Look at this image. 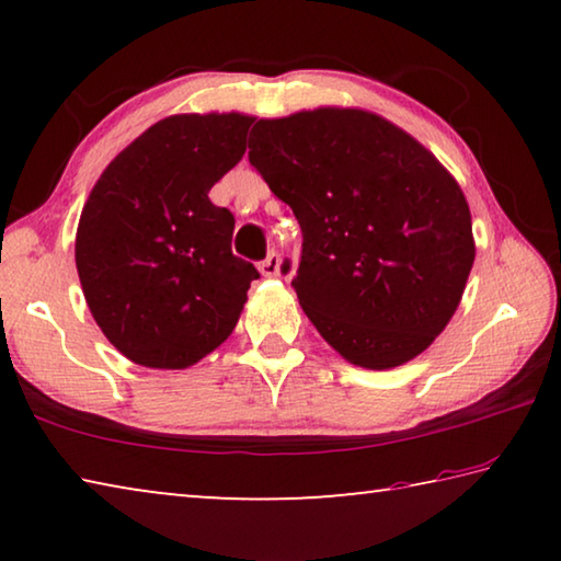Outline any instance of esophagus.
Returning <instances> with one entry per match:
<instances>
[{"label": "esophagus", "mask_w": 561, "mask_h": 561, "mask_svg": "<svg viewBox=\"0 0 561 561\" xmlns=\"http://www.w3.org/2000/svg\"><path fill=\"white\" fill-rule=\"evenodd\" d=\"M279 267H282V260H279L277 252H270L267 257L260 262V272L264 274V277H277Z\"/></svg>", "instance_id": "1"}]
</instances>
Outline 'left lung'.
<instances>
[{
    "instance_id": "obj_1",
    "label": "left lung",
    "mask_w": 561,
    "mask_h": 561,
    "mask_svg": "<svg viewBox=\"0 0 561 561\" xmlns=\"http://www.w3.org/2000/svg\"><path fill=\"white\" fill-rule=\"evenodd\" d=\"M250 163L299 220L291 287L327 344L371 371L423 354L474 262L470 207L440 160L371 111L321 106L260 118Z\"/></svg>"
}]
</instances>
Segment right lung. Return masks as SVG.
<instances>
[{"mask_svg": "<svg viewBox=\"0 0 561 561\" xmlns=\"http://www.w3.org/2000/svg\"><path fill=\"white\" fill-rule=\"evenodd\" d=\"M252 116L178 113L111 160L76 230L93 319L133 364L187 368L232 334L252 262L232 254L234 217L210 187L244 156Z\"/></svg>", "mask_w": 561, "mask_h": 561, "instance_id": "obj_1", "label": "right lung"}]
</instances>
